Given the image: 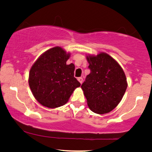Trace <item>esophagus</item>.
I'll return each instance as SVG.
<instances>
[{
  "instance_id": "34e87169",
  "label": "esophagus",
  "mask_w": 152,
  "mask_h": 152,
  "mask_svg": "<svg viewBox=\"0 0 152 152\" xmlns=\"http://www.w3.org/2000/svg\"><path fill=\"white\" fill-rule=\"evenodd\" d=\"M77 80L80 82V84H82V82H83V78L82 77H78Z\"/></svg>"
}]
</instances>
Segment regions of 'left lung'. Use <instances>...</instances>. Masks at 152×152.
Returning <instances> with one entry per match:
<instances>
[{
	"label": "left lung",
	"mask_w": 152,
	"mask_h": 152,
	"mask_svg": "<svg viewBox=\"0 0 152 152\" xmlns=\"http://www.w3.org/2000/svg\"><path fill=\"white\" fill-rule=\"evenodd\" d=\"M90 74L82 84L93 112L107 113L117 107L127 88L125 74L118 62L106 53L87 56Z\"/></svg>",
	"instance_id": "left-lung-1"
}]
</instances>
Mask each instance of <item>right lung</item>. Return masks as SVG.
I'll use <instances>...</instances> for the list:
<instances>
[{
	"label": "right lung",
	"instance_id": "1",
	"mask_svg": "<svg viewBox=\"0 0 152 152\" xmlns=\"http://www.w3.org/2000/svg\"><path fill=\"white\" fill-rule=\"evenodd\" d=\"M70 54L60 47L45 51L29 74V85L35 99L48 108L63 106L81 84L74 77L75 65L66 64Z\"/></svg>",
	"mask_w": 152,
	"mask_h": 152
}]
</instances>
